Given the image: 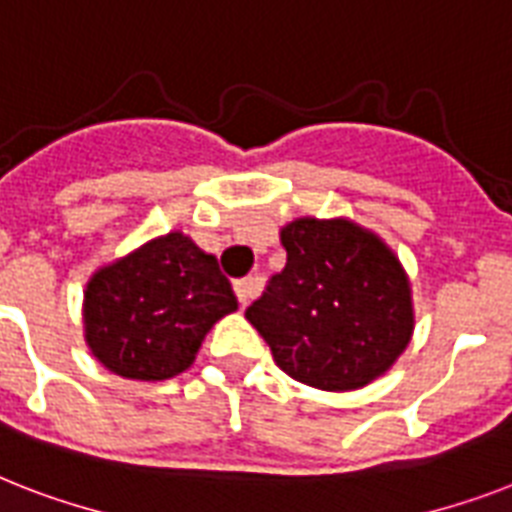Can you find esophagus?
<instances>
[{
  "mask_svg": "<svg viewBox=\"0 0 512 512\" xmlns=\"http://www.w3.org/2000/svg\"><path fill=\"white\" fill-rule=\"evenodd\" d=\"M233 292H236V297H239L241 308H247L249 303H252V297L257 295V279H239L236 284H233Z\"/></svg>",
  "mask_w": 512,
  "mask_h": 512,
  "instance_id": "esophagus-1",
  "label": "esophagus"
}]
</instances>
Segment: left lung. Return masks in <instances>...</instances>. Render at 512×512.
<instances>
[{"mask_svg":"<svg viewBox=\"0 0 512 512\" xmlns=\"http://www.w3.org/2000/svg\"><path fill=\"white\" fill-rule=\"evenodd\" d=\"M287 265L247 321L292 380L342 393L382 377L412 340V284L396 252L348 217L281 228Z\"/></svg>","mask_w":512,"mask_h":512,"instance_id":"1","label":"left lung"}]
</instances>
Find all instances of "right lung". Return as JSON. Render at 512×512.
Instances as JSON below:
<instances>
[{
	"instance_id": "right-lung-1",
	"label": "right lung",
	"mask_w": 512,
	"mask_h": 512,
	"mask_svg": "<svg viewBox=\"0 0 512 512\" xmlns=\"http://www.w3.org/2000/svg\"><path fill=\"white\" fill-rule=\"evenodd\" d=\"M236 308L215 257L183 231H170L92 273L82 303L84 342L124 380H170Z\"/></svg>"
}]
</instances>
